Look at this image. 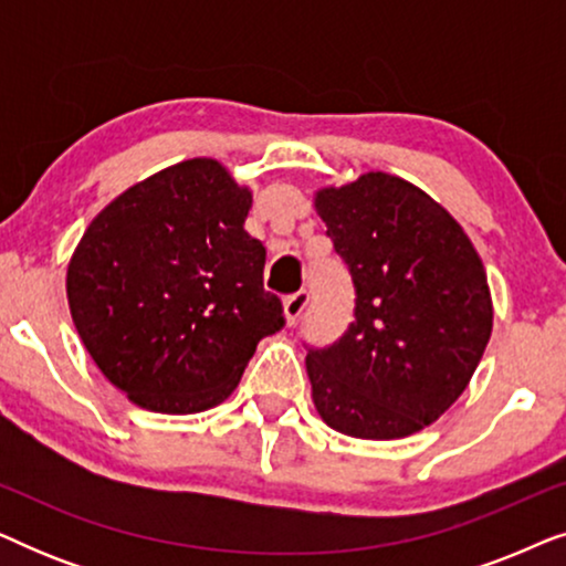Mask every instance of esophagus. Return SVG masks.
I'll use <instances>...</instances> for the list:
<instances>
[{
	"label": "esophagus",
	"mask_w": 566,
	"mask_h": 566,
	"mask_svg": "<svg viewBox=\"0 0 566 566\" xmlns=\"http://www.w3.org/2000/svg\"><path fill=\"white\" fill-rule=\"evenodd\" d=\"M306 306H308V293L306 291H296V293H291V296H285L283 312H285V319H289L291 327L301 319V314L306 312Z\"/></svg>",
	"instance_id": "1"
}]
</instances>
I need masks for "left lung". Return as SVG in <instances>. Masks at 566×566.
Instances as JSON below:
<instances>
[{"mask_svg":"<svg viewBox=\"0 0 566 566\" xmlns=\"http://www.w3.org/2000/svg\"><path fill=\"white\" fill-rule=\"evenodd\" d=\"M316 213L355 289L345 335L306 345L316 412L353 438L412 436L461 397L490 343L482 260L446 208L386 172L319 190Z\"/></svg>","mask_w":566,"mask_h":566,"instance_id":"left-lung-1","label":"left lung"}]
</instances>
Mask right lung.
Instances as JSON below:
<instances>
[{"label": "right lung", "mask_w": 566, "mask_h": 566, "mask_svg": "<svg viewBox=\"0 0 566 566\" xmlns=\"http://www.w3.org/2000/svg\"><path fill=\"white\" fill-rule=\"evenodd\" d=\"M252 192L188 159L123 192L90 223L66 273L84 347L134 405L192 415L237 389L254 347L283 329L262 289L265 247L244 231Z\"/></svg>", "instance_id": "right-lung-1"}]
</instances>
